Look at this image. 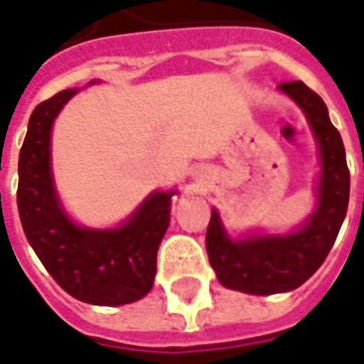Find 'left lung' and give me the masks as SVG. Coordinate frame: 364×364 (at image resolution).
Returning a JSON list of instances; mask_svg holds the SVG:
<instances>
[{
  "mask_svg": "<svg viewBox=\"0 0 364 364\" xmlns=\"http://www.w3.org/2000/svg\"><path fill=\"white\" fill-rule=\"evenodd\" d=\"M279 90L304 111L319 143L321 176L316 211L294 232L230 240L219 213L211 211L205 247L217 279L249 294L287 293L310 279L333 249L350 202V170L346 149L328 119L327 105L302 81L279 85Z\"/></svg>",
  "mask_w": 364,
  "mask_h": 364,
  "instance_id": "1",
  "label": "left lung"
}]
</instances>
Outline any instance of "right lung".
<instances>
[{"instance_id": "add662e5", "label": "right lung", "mask_w": 364, "mask_h": 364, "mask_svg": "<svg viewBox=\"0 0 364 364\" xmlns=\"http://www.w3.org/2000/svg\"><path fill=\"white\" fill-rule=\"evenodd\" d=\"M77 88L37 105L18 156V215L24 234L54 282L73 299L121 306L153 287L156 251L170 225V193L154 191L117 228L77 227L65 215L50 171V130Z\"/></svg>"}]
</instances>
